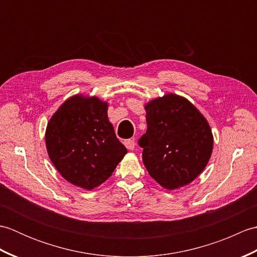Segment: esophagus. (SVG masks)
Here are the masks:
<instances>
[{"mask_svg": "<svg viewBox=\"0 0 257 257\" xmlns=\"http://www.w3.org/2000/svg\"><path fill=\"white\" fill-rule=\"evenodd\" d=\"M124 146L127 147V149H129V150H134V149H135V147H136L135 140H133V139H128V140H125V141H124Z\"/></svg>", "mask_w": 257, "mask_h": 257, "instance_id": "esophagus-1", "label": "esophagus"}]
</instances>
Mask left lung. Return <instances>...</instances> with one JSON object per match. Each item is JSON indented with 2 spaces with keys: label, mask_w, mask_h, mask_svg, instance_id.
I'll list each match as a JSON object with an SVG mask.
<instances>
[{
  "label": "left lung",
  "mask_w": 257,
  "mask_h": 257,
  "mask_svg": "<svg viewBox=\"0 0 257 257\" xmlns=\"http://www.w3.org/2000/svg\"><path fill=\"white\" fill-rule=\"evenodd\" d=\"M147 128L139 139L143 161L161 187L174 190L198 178L209 162L213 135L187 98L168 94L145 105Z\"/></svg>",
  "instance_id": "1"
}]
</instances>
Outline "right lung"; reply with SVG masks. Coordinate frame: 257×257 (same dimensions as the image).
<instances>
[{"mask_svg": "<svg viewBox=\"0 0 257 257\" xmlns=\"http://www.w3.org/2000/svg\"><path fill=\"white\" fill-rule=\"evenodd\" d=\"M108 102L75 95L62 103L47 123L48 157L62 177L92 190L111 176L127 154L108 119Z\"/></svg>", "mask_w": 257, "mask_h": 257, "instance_id": "add662e5", "label": "right lung"}]
</instances>
